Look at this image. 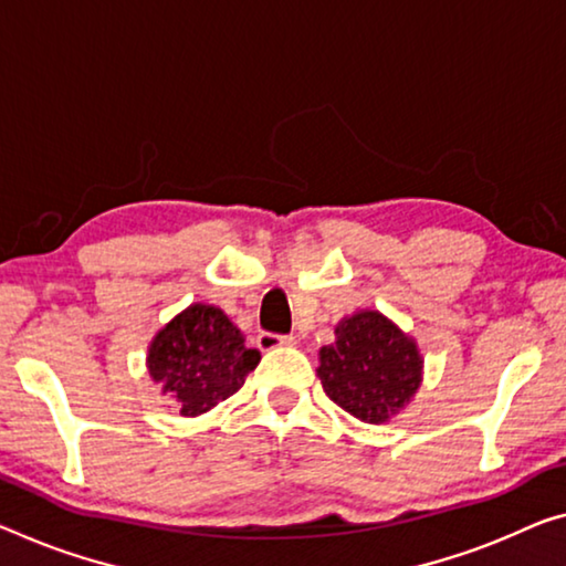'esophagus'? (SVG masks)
I'll return each instance as SVG.
<instances>
[{
	"label": "esophagus",
	"instance_id": "34e87169",
	"mask_svg": "<svg viewBox=\"0 0 566 566\" xmlns=\"http://www.w3.org/2000/svg\"><path fill=\"white\" fill-rule=\"evenodd\" d=\"M295 336H281V334H271V332H260L258 334V349L260 352H273L277 346H293Z\"/></svg>",
	"mask_w": 566,
	"mask_h": 566
}]
</instances>
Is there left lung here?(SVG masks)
I'll return each mask as SVG.
<instances>
[{"mask_svg": "<svg viewBox=\"0 0 566 566\" xmlns=\"http://www.w3.org/2000/svg\"><path fill=\"white\" fill-rule=\"evenodd\" d=\"M318 379L356 420L381 424L410 405L422 381L415 338L379 311H356L336 326V342L318 352Z\"/></svg>", "mask_w": 566, "mask_h": 566, "instance_id": "1", "label": "left lung"}]
</instances>
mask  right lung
Instances as JSON below:
<instances>
[{"label":"right lung","instance_id":"obj_1","mask_svg":"<svg viewBox=\"0 0 566 566\" xmlns=\"http://www.w3.org/2000/svg\"><path fill=\"white\" fill-rule=\"evenodd\" d=\"M260 352L222 308L192 303L151 338L146 367L164 395L177 399L179 415L197 417L232 397L258 367Z\"/></svg>","mask_w":566,"mask_h":566}]
</instances>
